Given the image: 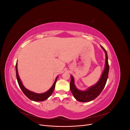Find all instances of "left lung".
I'll return each mask as SVG.
<instances>
[{
  "label": "left lung",
  "instance_id": "8db88e82",
  "mask_svg": "<svg viewBox=\"0 0 130 130\" xmlns=\"http://www.w3.org/2000/svg\"><path fill=\"white\" fill-rule=\"evenodd\" d=\"M101 47L104 50L106 55L105 66L101 77L95 85L89 87L86 90H80L76 88L74 84V78L72 75H70L71 76V80H70V90L76 100L80 102H89L95 99L103 91L107 82L109 72L108 56L107 52L104 47L101 45Z\"/></svg>",
  "mask_w": 130,
  "mask_h": 130
}]
</instances>
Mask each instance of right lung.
<instances>
[{"label":"right lung","instance_id":"obj_1","mask_svg":"<svg viewBox=\"0 0 130 130\" xmlns=\"http://www.w3.org/2000/svg\"><path fill=\"white\" fill-rule=\"evenodd\" d=\"M15 71H16V77H17L18 85L19 86V87L21 88L22 92L24 93L25 95L29 99L33 100L34 101H43L46 100L52 94L54 90L55 89V85L56 83L57 78L58 76L56 77L55 81L53 85L52 86V87H51L48 91H46L44 93L38 94V93H36L30 91V90L27 89L24 86H23L20 78H19V76L18 75V70H17V63H16V64H15Z\"/></svg>","mask_w":130,"mask_h":130}]
</instances>
